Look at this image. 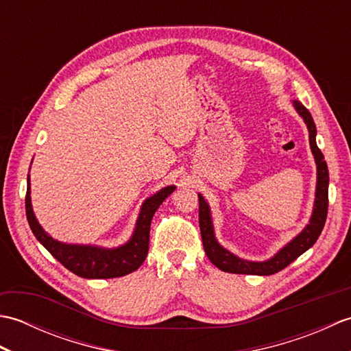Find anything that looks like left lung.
<instances>
[{
    "instance_id": "8db88e82",
    "label": "left lung",
    "mask_w": 351,
    "mask_h": 351,
    "mask_svg": "<svg viewBox=\"0 0 351 351\" xmlns=\"http://www.w3.org/2000/svg\"><path fill=\"white\" fill-rule=\"evenodd\" d=\"M295 110L306 122L309 130V143L312 154L315 156L317 162V195H315V205H314V214H312L309 225L304 228L300 235H297L293 241L285 245L278 255L271 258L265 263H249L234 256L232 253L225 250L221 245L215 241L210 208H208L205 199L199 195V226H200V235H202V243L206 256L210 258L211 263L220 268L221 271L235 273V274H258V276H268L274 274L283 268L288 267L294 259L299 258L302 253L306 252L309 247L315 244L319 234L324 228L326 217H327V208H329V170H327V164L324 161V155L319 151L315 141L317 128L308 108L300 102H294Z\"/></svg>"
}]
</instances>
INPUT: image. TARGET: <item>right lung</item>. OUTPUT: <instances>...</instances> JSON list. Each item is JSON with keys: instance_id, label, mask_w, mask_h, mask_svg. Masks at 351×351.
<instances>
[{"instance_id": "1", "label": "right lung", "mask_w": 351, "mask_h": 351, "mask_svg": "<svg viewBox=\"0 0 351 351\" xmlns=\"http://www.w3.org/2000/svg\"><path fill=\"white\" fill-rule=\"evenodd\" d=\"M27 195H25V213L28 225L32 228L34 237L39 240L43 247L47 249L58 263L68 268L73 274L86 279H111L121 278V276L136 271L143 264L149 250V229L155 211L162 204L171 191L173 185L160 190L156 195L149 197L141 206V211L137 220L136 230L131 240L122 247L117 249H98L92 245H72L63 244L45 234V230L37 223L33 210L32 200H29V178Z\"/></svg>"}]
</instances>
